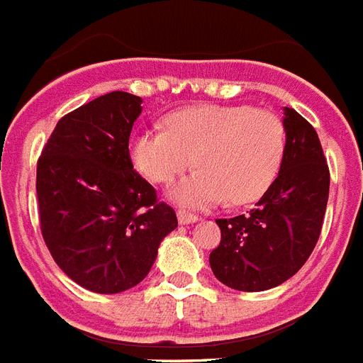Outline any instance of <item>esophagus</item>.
I'll use <instances>...</instances> for the list:
<instances>
[{"label":"esophagus","mask_w":363,"mask_h":363,"mask_svg":"<svg viewBox=\"0 0 363 363\" xmlns=\"http://www.w3.org/2000/svg\"><path fill=\"white\" fill-rule=\"evenodd\" d=\"M178 221L182 223V225H189V223H196V221H199V216H195V213H191V211L179 210L178 211Z\"/></svg>","instance_id":"1"}]
</instances>
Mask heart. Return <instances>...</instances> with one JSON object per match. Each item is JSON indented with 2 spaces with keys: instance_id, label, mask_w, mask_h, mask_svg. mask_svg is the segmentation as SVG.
Here are the masks:
<instances>
[{
  "instance_id": "b5f03b06",
  "label": "heart",
  "mask_w": 363,
  "mask_h": 363,
  "mask_svg": "<svg viewBox=\"0 0 363 363\" xmlns=\"http://www.w3.org/2000/svg\"><path fill=\"white\" fill-rule=\"evenodd\" d=\"M283 120L247 104H196L167 118V131L144 129L131 140V161L153 184H168L195 163V172L172 185L174 202L211 208L242 206L269 189L285 155Z\"/></svg>"
}]
</instances>
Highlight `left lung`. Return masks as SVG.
Segmentation results:
<instances>
[{
    "mask_svg": "<svg viewBox=\"0 0 363 363\" xmlns=\"http://www.w3.org/2000/svg\"><path fill=\"white\" fill-rule=\"evenodd\" d=\"M285 155L274 184L253 210L217 219L221 242L210 253L211 272L236 291H268L306 264L323 228L330 170L317 131L285 108Z\"/></svg>",
    "mask_w": 363,
    "mask_h": 363,
    "instance_id": "left-lung-1",
    "label": "left lung"
}]
</instances>
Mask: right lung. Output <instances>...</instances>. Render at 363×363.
<instances>
[{
	"label": "right lung",
	"instance_id": "right-lung-1",
	"mask_svg": "<svg viewBox=\"0 0 363 363\" xmlns=\"http://www.w3.org/2000/svg\"><path fill=\"white\" fill-rule=\"evenodd\" d=\"M142 99L112 91L57 121L37 161L40 232L84 289L116 294L152 269L176 211L133 168L129 136Z\"/></svg>",
	"mask_w": 363,
	"mask_h": 363
}]
</instances>
